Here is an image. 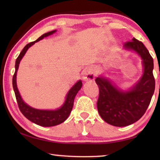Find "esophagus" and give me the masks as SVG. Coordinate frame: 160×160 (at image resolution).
<instances>
[{
	"instance_id": "esophagus-1",
	"label": "esophagus",
	"mask_w": 160,
	"mask_h": 160,
	"mask_svg": "<svg viewBox=\"0 0 160 160\" xmlns=\"http://www.w3.org/2000/svg\"><path fill=\"white\" fill-rule=\"evenodd\" d=\"M94 78H95V75L91 68H88L83 70L82 78L85 81H92L94 80Z\"/></svg>"
}]
</instances>
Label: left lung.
I'll use <instances>...</instances> for the list:
<instances>
[{"mask_svg": "<svg viewBox=\"0 0 160 160\" xmlns=\"http://www.w3.org/2000/svg\"><path fill=\"white\" fill-rule=\"evenodd\" d=\"M123 47L142 58L144 71L138 82L131 90L123 91L106 78L97 77L95 80L99 90L97 104L99 115L107 123L118 127L131 125L144 115L155 88L153 58L147 48L135 38Z\"/></svg>", "mask_w": 160, "mask_h": 160, "instance_id": "8db88e82", "label": "left lung"}]
</instances>
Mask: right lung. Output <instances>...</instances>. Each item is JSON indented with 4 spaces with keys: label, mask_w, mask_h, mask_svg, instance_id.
<instances>
[{
    "label": "right lung",
    "mask_w": 160,
    "mask_h": 160,
    "mask_svg": "<svg viewBox=\"0 0 160 160\" xmlns=\"http://www.w3.org/2000/svg\"><path fill=\"white\" fill-rule=\"evenodd\" d=\"M56 32V30H53L45 33L38 38L36 41L29 43L24 47L22 51L20 52V55L16 59L15 71L12 78L13 90L15 92V97L16 99H17V102L20 112L28 120L37 124V125L44 127H50L58 125V124L64 122L66 120L70 115V112H71L72 107H73L75 97L76 96L78 91L82 88V81L78 80V82H77L72 87L67 94L66 99L64 104L59 109L56 110H39L34 109V108L29 107V105L24 102L18 91L17 82H16V76H17V71L18 70L20 62L28 48L34 44L35 42L40 41V40L44 39V37L49 36V35L53 34Z\"/></svg>",
    "instance_id": "add662e5"
}]
</instances>
